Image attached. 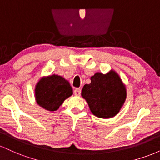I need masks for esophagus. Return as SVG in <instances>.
Returning <instances> with one entry per match:
<instances>
[{
  "label": "esophagus",
  "instance_id": "1",
  "mask_svg": "<svg viewBox=\"0 0 160 160\" xmlns=\"http://www.w3.org/2000/svg\"><path fill=\"white\" fill-rule=\"evenodd\" d=\"M74 93L76 96H80V94H81V90H80V88H77V89H74Z\"/></svg>",
  "mask_w": 160,
  "mask_h": 160
}]
</instances>
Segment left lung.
<instances>
[{"instance_id": "left-lung-1", "label": "left lung", "mask_w": 160, "mask_h": 160, "mask_svg": "<svg viewBox=\"0 0 160 160\" xmlns=\"http://www.w3.org/2000/svg\"><path fill=\"white\" fill-rule=\"evenodd\" d=\"M85 84L82 97L88 103L93 115L103 119L115 117L126 98V88L120 75L111 70L107 74L97 72Z\"/></svg>"}]
</instances>
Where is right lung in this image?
<instances>
[{
  "mask_svg": "<svg viewBox=\"0 0 160 160\" xmlns=\"http://www.w3.org/2000/svg\"><path fill=\"white\" fill-rule=\"evenodd\" d=\"M34 93L38 105L47 111H56L65 99L73 95V89L67 80L59 75L52 74L40 79Z\"/></svg>",
  "mask_w": 160,
  "mask_h": 160,
  "instance_id": "1",
  "label": "right lung"
}]
</instances>
